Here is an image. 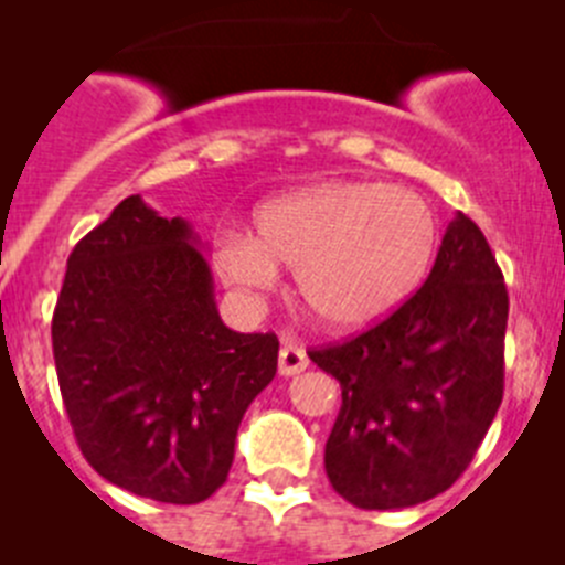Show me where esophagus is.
Instances as JSON below:
<instances>
[{
  "instance_id": "1",
  "label": "esophagus",
  "mask_w": 565,
  "mask_h": 565,
  "mask_svg": "<svg viewBox=\"0 0 565 565\" xmlns=\"http://www.w3.org/2000/svg\"><path fill=\"white\" fill-rule=\"evenodd\" d=\"M277 366H279V375H282V377L299 375V372L308 370V355H305L302 347L282 344V350H279Z\"/></svg>"
}]
</instances>
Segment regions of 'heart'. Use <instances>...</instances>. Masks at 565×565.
Returning <instances> with one entry per match:
<instances>
[{
	"label": "heart",
	"mask_w": 565,
	"mask_h": 565,
	"mask_svg": "<svg viewBox=\"0 0 565 565\" xmlns=\"http://www.w3.org/2000/svg\"><path fill=\"white\" fill-rule=\"evenodd\" d=\"M437 218L412 190L335 179L274 195L255 212V235L224 232L212 263L226 286L268 294L279 266L322 328L350 333L395 313L431 266Z\"/></svg>",
	"instance_id": "b5f03b06"
}]
</instances>
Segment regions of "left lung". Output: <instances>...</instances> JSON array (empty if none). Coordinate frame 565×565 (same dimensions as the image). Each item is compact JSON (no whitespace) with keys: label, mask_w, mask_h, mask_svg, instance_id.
<instances>
[{"label":"left lung","mask_w":565,"mask_h":565,"mask_svg":"<svg viewBox=\"0 0 565 565\" xmlns=\"http://www.w3.org/2000/svg\"><path fill=\"white\" fill-rule=\"evenodd\" d=\"M504 277L482 230L457 212L431 274L390 319L310 350L341 384L324 445L335 493L361 510L423 504L457 482L504 395Z\"/></svg>","instance_id":"1"}]
</instances>
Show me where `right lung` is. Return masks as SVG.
<instances>
[{
	"label": "right lung",
	"instance_id": "obj_1",
	"mask_svg": "<svg viewBox=\"0 0 565 565\" xmlns=\"http://www.w3.org/2000/svg\"><path fill=\"white\" fill-rule=\"evenodd\" d=\"M204 248L190 221L128 195L72 248L53 317L83 457L164 504H199L226 482L243 414L277 375V335L221 322Z\"/></svg>",
	"mask_w": 565,
	"mask_h": 565
}]
</instances>
